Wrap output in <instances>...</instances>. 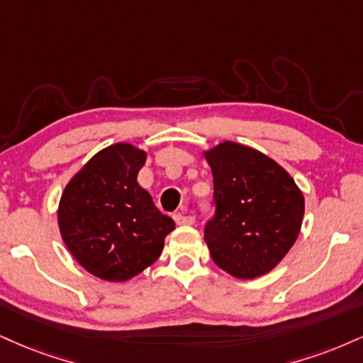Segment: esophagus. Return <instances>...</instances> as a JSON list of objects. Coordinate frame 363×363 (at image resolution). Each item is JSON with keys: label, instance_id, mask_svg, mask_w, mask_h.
<instances>
[{"label": "esophagus", "instance_id": "esophagus-1", "mask_svg": "<svg viewBox=\"0 0 363 363\" xmlns=\"http://www.w3.org/2000/svg\"><path fill=\"white\" fill-rule=\"evenodd\" d=\"M174 220H176L177 225H194V216L191 215H182V213H177L174 215Z\"/></svg>", "mask_w": 363, "mask_h": 363}]
</instances>
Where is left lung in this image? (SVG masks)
<instances>
[{"mask_svg":"<svg viewBox=\"0 0 363 363\" xmlns=\"http://www.w3.org/2000/svg\"><path fill=\"white\" fill-rule=\"evenodd\" d=\"M203 155L215 187L216 215L204 230L213 262L237 279L265 276L299 237L303 193L282 165L252 147L226 140Z\"/></svg>","mask_w":363,"mask_h":363,"instance_id":"left-lung-1","label":"left lung"}]
</instances>
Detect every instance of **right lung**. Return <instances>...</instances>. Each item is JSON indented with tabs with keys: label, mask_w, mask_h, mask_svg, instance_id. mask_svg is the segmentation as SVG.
I'll return each instance as SVG.
<instances>
[{
	"label": "right lung",
	"mask_w": 363,
	"mask_h": 363,
	"mask_svg": "<svg viewBox=\"0 0 363 363\" xmlns=\"http://www.w3.org/2000/svg\"><path fill=\"white\" fill-rule=\"evenodd\" d=\"M147 152L118 142L91 157L67 182L57 208L60 237L94 277L125 282L162 253L172 218L138 184Z\"/></svg>",
	"instance_id": "obj_1"
}]
</instances>
